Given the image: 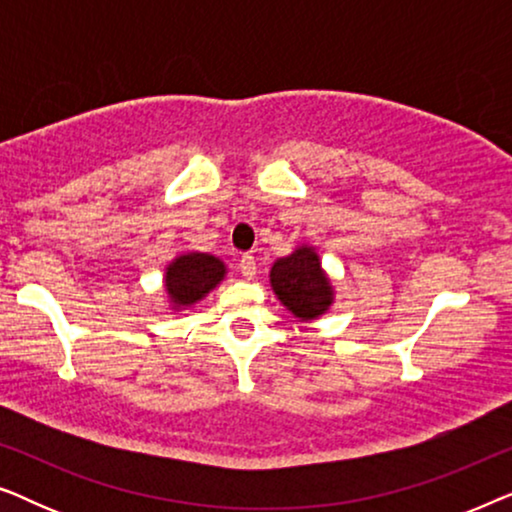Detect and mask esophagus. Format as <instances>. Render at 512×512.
<instances>
[{
    "mask_svg": "<svg viewBox=\"0 0 512 512\" xmlns=\"http://www.w3.org/2000/svg\"><path fill=\"white\" fill-rule=\"evenodd\" d=\"M237 268H240L244 279H254V275H256V258L251 256V254H244L240 258V265H237Z\"/></svg>",
    "mask_w": 512,
    "mask_h": 512,
    "instance_id": "obj_1",
    "label": "esophagus"
}]
</instances>
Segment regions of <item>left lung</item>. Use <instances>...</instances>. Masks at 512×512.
<instances>
[{"label":"left lung","instance_id":"left-lung-1","mask_svg":"<svg viewBox=\"0 0 512 512\" xmlns=\"http://www.w3.org/2000/svg\"><path fill=\"white\" fill-rule=\"evenodd\" d=\"M270 286L286 310L300 321H314L331 310L335 289L321 268L317 249L296 247L289 256L277 258L270 268Z\"/></svg>","mask_w":512,"mask_h":512}]
</instances>
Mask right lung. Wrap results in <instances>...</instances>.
<instances>
[{"label": "right lung", "mask_w": 512, "mask_h": 512, "mask_svg": "<svg viewBox=\"0 0 512 512\" xmlns=\"http://www.w3.org/2000/svg\"><path fill=\"white\" fill-rule=\"evenodd\" d=\"M226 263L202 251H186L165 268V296L174 312L200 303L226 277Z\"/></svg>", "instance_id": "add662e5"}]
</instances>
